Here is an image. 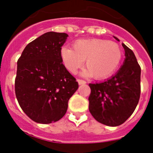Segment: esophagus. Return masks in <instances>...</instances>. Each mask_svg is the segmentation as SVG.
Here are the masks:
<instances>
[{
    "label": "esophagus",
    "instance_id": "1",
    "mask_svg": "<svg viewBox=\"0 0 153 153\" xmlns=\"http://www.w3.org/2000/svg\"><path fill=\"white\" fill-rule=\"evenodd\" d=\"M77 82H78V83L79 85H84V84H86V81H84V80H82V79H77Z\"/></svg>",
    "mask_w": 153,
    "mask_h": 153
}]
</instances>
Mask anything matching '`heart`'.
Here are the masks:
<instances>
[{"mask_svg":"<svg viewBox=\"0 0 153 153\" xmlns=\"http://www.w3.org/2000/svg\"><path fill=\"white\" fill-rule=\"evenodd\" d=\"M74 49L63 47L60 57L65 67L75 74L84 60L86 68L84 76H93L95 79H104L114 74L122 59V51L118 44L105 39H79L73 44Z\"/></svg>","mask_w":153,"mask_h":153,"instance_id":"obj_1","label":"heart"}]
</instances>
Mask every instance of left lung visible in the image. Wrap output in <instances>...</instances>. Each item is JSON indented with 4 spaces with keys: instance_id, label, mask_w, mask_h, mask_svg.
Returning a JSON list of instances; mask_svg holds the SVG:
<instances>
[{
    "instance_id": "obj_1",
    "label": "left lung",
    "mask_w": 153,
    "mask_h": 153,
    "mask_svg": "<svg viewBox=\"0 0 153 153\" xmlns=\"http://www.w3.org/2000/svg\"><path fill=\"white\" fill-rule=\"evenodd\" d=\"M122 47L126 58L116 74L102 82L89 84V110L96 121L112 127L123 124L140 99V67L133 51L126 44Z\"/></svg>"
}]
</instances>
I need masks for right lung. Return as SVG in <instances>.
<instances>
[{"instance_id":"add662e5","label":"right lung","mask_w":153,"mask_h":153,"mask_svg":"<svg viewBox=\"0 0 153 153\" xmlns=\"http://www.w3.org/2000/svg\"><path fill=\"white\" fill-rule=\"evenodd\" d=\"M67 33H44L25 47L17 61L16 96L32 121L50 124L64 116L68 101L79 88L60 57Z\"/></svg>"}]
</instances>
